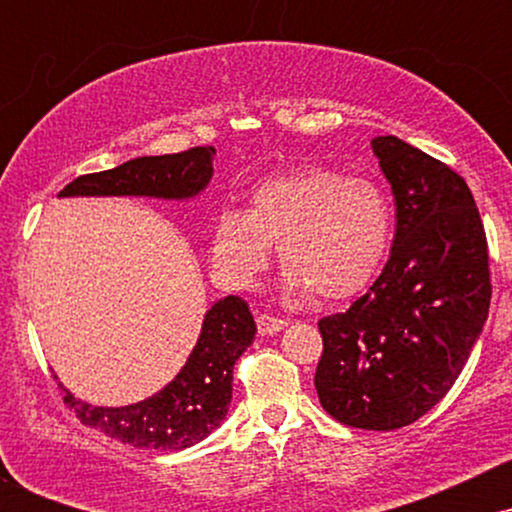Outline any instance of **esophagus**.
<instances>
[{
  "mask_svg": "<svg viewBox=\"0 0 512 512\" xmlns=\"http://www.w3.org/2000/svg\"><path fill=\"white\" fill-rule=\"evenodd\" d=\"M289 325L286 320H281V317H272V315H257V332L260 334H276L281 332L284 327Z\"/></svg>",
  "mask_w": 512,
  "mask_h": 512,
  "instance_id": "obj_1",
  "label": "esophagus"
}]
</instances>
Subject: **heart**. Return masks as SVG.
I'll return each mask as SVG.
<instances>
[{"label": "heart", "mask_w": 512, "mask_h": 512, "mask_svg": "<svg viewBox=\"0 0 512 512\" xmlns=\"http://www.w3.org/2000/svg\"><path fill=\"white\" fill-rule=\"evenodd\" d=\"M390 240L392 209L375 182L303 166L264 180L250 211H221L211 260L228 286L248 289L279 245L286 291L342 301L375 279Z\"/></svg>", "instance_id": "obj_1"}]
</instances>
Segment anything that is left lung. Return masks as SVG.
<instances>
[{
	"instance_id": "left-lung-1",
	"label": "left lung",
	"mask_w": 512,
	"mask_h": 512,
	"mask_svg": "<svg viewBox=\"0 0 512 512\" xmlns=\"http://www.w3.org/2000/svg\"><path fill=\"white\" fill-rule=\"evenodd\" d=\"M397 231L390 260L346 313L322 317L315 390L339 424L395 431L448 395L489 317L486 233L455 170L397 137H375Z\"/></svg>"
}]
</instances>
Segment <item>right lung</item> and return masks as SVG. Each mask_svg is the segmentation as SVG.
Returning <instances> with one entry per match:
<instances>
[{"label":"right lung","instance_id":"right-lung-1","mask_svg":"<svg viewBox=\"0 0 512 512\" xmlns=\"http://www.w3.org/2000/svg\"><path fill=\"white\" fill-rule=\"evenodd\" d=\"M214 146H195L182 154L142 156L81 175L57 197H154L192 199L214 175ZM257 325L248 303L226 296L207 310L197 344L185 366L156 395L127 407H93L62 387L64 404L81 424L105 436L146 450H182L199 443L226 419L233 397V366L255 342Z\"/></svg>","mask_w":512,"mask_h":512}]
</instances>
